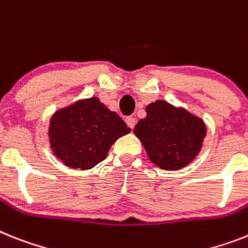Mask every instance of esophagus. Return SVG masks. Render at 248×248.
<instances>
[{
    "label": "esophagus",
    "instance_id": "esophagus-1",
    "mask_svg": "<svg viewBox=\"0 0 248 248\" xmlns=\"http://www.w3.org/2000/svg\"><path fill=\"white\" fill-rule=\"evenodd\" d=\"M126 124L130 128H134L135 124H136V120L132 116H128V117H126Z\"/></svg>",
    "mask_w": 248,
    "mask_h": 248
}]
</instances>
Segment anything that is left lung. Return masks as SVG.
Instances as JSON below:
<instances>
[{
    "label": "left lung",
    "mask_w": 248,
    "mask_h": 248,
    "mask_svg": "<svg viewBox=\"0 0 248 248\" xmlns=\"http://www.w3.org/2000/svg\"><path fill=\"white\" fill-rule=\"evenodd\" d=\"M134 134L155 165L164 170H178L198 155L207 128L201 118L184 108L156 101L147 106L146 117L137 122Z\"/></svg>",
    "instance_id": "obj_1"
}]
</instances>
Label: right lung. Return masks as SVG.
Here are the masks:
<instances>
[{"instance_id":"add662e5","label":"right lung","mask_w":248,"mask_h":248,"mask_svg":"<svg viewBox=\"0 0 248 248\" xmlns=\"http://www.w3.org/2000/svg\"><path fill=\"white\" fill-rule=\"evenodd\" d=\"M128 132L124 121L95 97L55 112L49 127L54 155L64 165L80 170L103 161L114 141Z\"/></svg>"}]
</instances>
